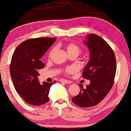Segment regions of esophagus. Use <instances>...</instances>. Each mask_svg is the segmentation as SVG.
Masks as SVG:
<instances>
[{"label": "esophagus", "mask_w": 131, "mask_h": 131, "mask_svg": "<svg viewBox=\"0 0 131 131\" xmlns=\"http://www.w3.org/2000/svg\"><path fill=\"white\" fill-rule=\"evenodd\" d=\"M60 82H64V83L67 84H70L71 83V81H70V80H66V79H60Z\"/></svg>", "instance_id": "obj_1"}]
</instances>
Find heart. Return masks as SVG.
Segmentation results:
<instances>
[{"instance_id":"obj_1","label":"heart","mask_w":131,"mask_h":131,"mask_svg":"<svg viewBox=\"0 0 131 131\" xmlns=\"http://www.w3.org/2000/svg\"><path fill=\"white\" fill-rule=\"evenodd\" d=\"M63 48L65 49L66 52L68 54V55H77L80 52V49L77 45L75 44L74 43H68L64 44L63 46ZM55 49H52L49 53V57H50L53 54ZM75 70L74 68L73 67H68L66 69V72L68 73H71Z\"/></svg>"}]
</instances>
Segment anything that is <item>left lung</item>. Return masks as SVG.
<instances>
[{"instance_id": "1", "label": "left lung", "mask_w": 131, "mask_h": 131, "mask_svg": "<svg viewBox=\"0 0 131 131\" xmlns=\"http://www.w3.org/2000/svg\"><path fill=\"white\" fill-rule=\"evenodd\" d=\"M83 43L90 52V58L84 69L82 77L90 80L84 89L79 84L81 91L72 98L80 107H92L105 98L113 85L116 74V58L109 44L99 36L91 34L85 37Z\"/></svg>"}]
</instances>
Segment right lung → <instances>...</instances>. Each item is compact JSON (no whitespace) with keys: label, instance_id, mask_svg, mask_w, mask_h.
I'll return each instance as SVG.
<instances>
[{"label":"right lung","instance_id":"right-lung-1","mask_svg":"<svg viewBox=\"0 0 131 131\" xmlns=\"http://www.w3.org/2000/svg\"><path fill=\"white\" fill-rule=\"evenodd\" d=\"M56 40L55 38H36L24 41L16 47L12 58L10 76L16 92L26 103L40 106L49 100L53 82H39V71L44 68L40 58Z\"/></svg>","mask_w":131,"mask_h":131}]
</instances>
